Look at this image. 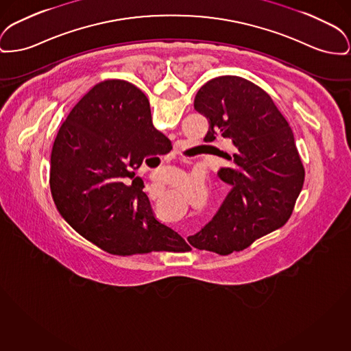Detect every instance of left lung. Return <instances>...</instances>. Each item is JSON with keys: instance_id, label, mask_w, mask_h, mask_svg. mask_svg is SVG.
Masks as SVG:
<instances>
[{"instance_id": "left-lung-1", "label": "left lung", "mask_w": 351, "mask_h": 351, "mask_svg": "<svg viewBox=\"0 0 351 351\" xmlns=\"http://www.w3.org/2000/svg\"><path fill=\"white\" fill-rule=\"evenodd\" d=\"M193 106L209 122L206 142L223 136L233 148L221 155L232 167L219 171L230 191L213 219L188 241L229 254L288 221L305 169L287 119L257 84L217 77L197 91Z\"/></svg>"}]
</instances>
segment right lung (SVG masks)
<instances>
[{
	"label": "right lung",
	"instance_id": "1",
	"mask_svg": "<svg viewBox=\"0 0 351 351\" xmlns=\"http://www.w3.org/2000/svg\"><path fill=\"white\" fill-rule=\"evenodd\" d=\"M165 142L138 87L117 80L94 86L63 122L51 151L50 189L63 219L111 254L189 250L155 219L145 192L123 183L145 160L159 159Z\"/></svg>",
	"mask_w": 351,
	"mask_h": 351
}]
</instances>
